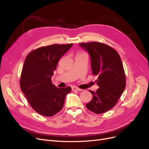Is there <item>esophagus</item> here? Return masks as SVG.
<instances>
[{"mask_svg":"<svg viewBox=\"0 0 149 149\" xmlns=\"http://www.w3.org/2000/svg\"><path fill=\"white\" fill-rule=\"evenodd\" d=\"M72 90H73V91H82L81 89H79V88L76 87V86L72 87Z\"/></svg>","mask_w":149,"mask_h":149,"instance_id":"esophagus-1","label":"esophagus"}]
</instances>
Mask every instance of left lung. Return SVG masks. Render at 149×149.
Wrapping results in <instances>:
<instances>
[{
    "label": "left lung",
    "instance_id": "1",
    "mask_svg": "<svg viewBox=\"0 0 149 149\" xmlns=\"http://www.w3.org/2000/svg\"><path fill=\"white\" fill-rule=\"evenodd\" d=\"M91 60L93 74L97 76L100 88L92 94L91 101L86 104L87 109L95 114H102L111 109L118 102L125 88V74L119 53L106 44L93 42L81 43Z\"/></svg>",
    "mask_w": 149,
    "mask_h": 149
}]
</instances>
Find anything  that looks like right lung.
<instances>
[{"instance_id": "1", "label": "right lung", "mask_w": 149, "mask_h": 149, "mask_svg": "<svg viewBox=\"0 0 149 149\" xmlns=\"http://www.w3.org/2000/svg\"><path fill=\"white\" fill-rule=\"evenodd\" d=\"M73 43L54 44L30 52L24 61L20 86L30 105L38 114L51 117L64 105L65 97L71 91L70 86L57 88L52 76L61 56Z\"/></svg>"}]
</instances>
